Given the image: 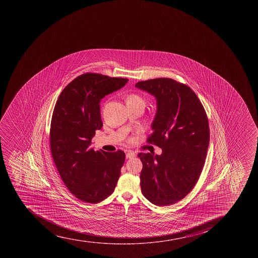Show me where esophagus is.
Instances as JSON below:
<instances>
[{
  "label": "esophagus",
  "instance_id": "obj_1",
  "mask_svg": "<svg viewBox=\"0 0 258 258\" xmlns=\"http://www.w3.org/2000/svg\"><path fill=\"white\" fill-rule=\"evenodd\" d=\"M136 157V154L134 153L133 151H128L126 153V158L131 159Z\"/></svg>",
  "mask_w": 258,
  "mask_h": 258
}]
</instances>
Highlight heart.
<instances>
[{
  "label": "heart",
  "instance_id": "1",
  "mask_svg": "<svg viewBox=\"0 0 258 258\" xmlns=\"http://www.w3.org/2000/svg\"><path fill=\"white\" fill-rule=\"evenodd\" d=\"M127 101H143V100L138 95L131 94L127 96Z\"/></svg>",
  "mask_w": 258,
  "mask_h": 258
}]
</instances>
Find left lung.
<instances>
[{
	"label": "left lung",
	"mask_w": 258,
	"mask_h": 258,
	"mask_svg": "<svg viewBox=\"0 0 258 258\" xmlns=\"http://www.w3.org/2000/svg\"><path fill=\"white\" fill-rule=\"evenodd\" d=\"M136 87L156 97L147 142L162 150L160 156L139 154L141 191L152 204L167 206L185 198L199 180L209 147L208 117L194 91L175 80H147Z\"/></svg>",
	"instance_id": "left-lung-1"
}]
</instances>
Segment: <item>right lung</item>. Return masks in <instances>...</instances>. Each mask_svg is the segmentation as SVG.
<instances>
[{
  "label": "right lung",
  "instance_id": "right-lung-1",
  "mask_svg": "<svg viewBox=\"0 0 258 258\" xmlns=\"http://www.w3.org/2000/svg\"><path fill=\"white\" fill-rule=\"evenodd\" d=\"M127 79L86 73L62 91L52 116L50 150L59 176L76 198L96 204L114 191L123 151H95L92 139L102 127L100 102Z\"/></svg>",
  "mask_w": 258,
  "mask_h": 258
}]
</instances>
